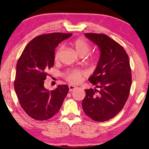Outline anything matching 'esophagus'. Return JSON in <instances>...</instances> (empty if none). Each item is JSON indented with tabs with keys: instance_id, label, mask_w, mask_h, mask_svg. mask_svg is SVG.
Masks as SVG:
<instances>
[{
	"instance_id": "obj_1",
	"label": "esophagus",
	"mask_w": 149,
	"mask_h": 149,
	"mask_svg": "<svg viewBox=\"0 0 149 149\" xmlns=\"http://www.w3.org/2000/svg\"><path fill=\"white\" fill-rule=\"evenodd\" d=\"M77 87L75 86V85H69V90L70 91H72L75 90L76 89Z\"/></svg>"
}]
</instances>
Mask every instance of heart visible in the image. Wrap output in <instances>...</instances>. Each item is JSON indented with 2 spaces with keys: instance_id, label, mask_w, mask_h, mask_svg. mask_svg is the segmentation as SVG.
Returning <instances> with one entry per match:
<instances>
[{
  "instance_id": "1",
  "label": "heart",
  "mask_w": 149,
  "mask_h": 149,
  "mask_svg": "<svg viewBox=\"0 0 149 149\" xmlns=\"http://www.w3.org/2000/svg\"><path fill=\"white\" fill-rule=\"evenodd\" d=\"M72 45L74 47V49L75 50V51L81 56H84L85 55L87 54L91 50V47L89 44L86 41V40L82 38H78L75 39L72 42ZM62 50V47H58V49H57L54 55L55 60L58 59ZM91 60H95V58L92 57ZM84 74L85 73L81 71V70H70V71H68L65 73V79L68 81L72 83V84H78V83H79L81 81L82 77L84 76Z\"/></svg>"
}]
</instances>
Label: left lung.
Listing matches in <instances>:
<instances>
[{
  "mask_svg": "<svg viewBox=\"0 0 149 149\" xmlns=\"http://www.w3.org/2000/svg\"><path fill=\"white\" fill-rule=\"evenodd\" d=\"M99 48L97 68L89 81L97 89H85L82 101L84 112L92 120L105 122L124 107L132 86L129 57L123 47L105 34L85 33Z\"/></svg>",
  "mask_w": 149,
  "mask_h": 149,
  "instance_id": "left-lung-1",
  "label": "left lung"
}]
</instances>
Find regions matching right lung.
Here are the masks:
<instances>
[{
    "mask_svg": "<svg viewBox=\"0 0 149 149\" xmlns=\"http://www.w3.org/2000/svg\"><path fill=\"white\" fill-rule=\"evenodd\" d=\"M72 33L39 35L25 48L17 62L14 89L22 108L37 120H47L58 112L68 93L67 85L49 91L44 86L47 70L54 64V50Z\"/></svg>",
    "mask_w": 149,
    "mask_h": 149,
    "instance_id": "add662e5",
    "label": "right lung"
}]
</instances>
